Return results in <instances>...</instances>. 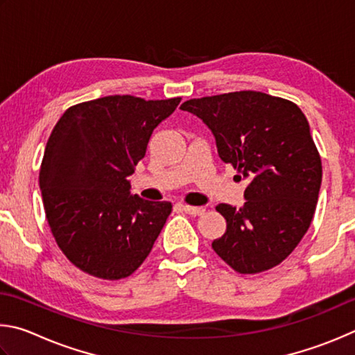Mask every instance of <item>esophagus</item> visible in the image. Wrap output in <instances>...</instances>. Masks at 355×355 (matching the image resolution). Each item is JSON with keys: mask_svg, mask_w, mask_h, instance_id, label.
Instances as JSON below:
<instances>
[{"mask_svg": "<svg viewBox=\"0 0 355 355\" xmlns=\"http://www.w3.org/2000/svg\"><path fill=\"white\" fill-rule=\"evenodd\" d=\"M185 212H187L189 215H193V216H198V215H202L204 212H206V209L204 207H195V206H182Z\"/></svg>", "mask_w": 355, "mask_h": 355, "instance_id": "obj_1", "label": "esophagus"}]
</instances>
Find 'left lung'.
Returning a JSON list of instances; mask_svg holds the SVG:
<instances>
[{
    "label": "left lung",
    "mask_w": 355,
    "mask_h": 355,
    "mask_svg": "<svg viewBox=\"0 0 355 355\" xmlns=\"http://www.w3.org/2000/svg\"><path fill=\"white\" fill-rule=\"evenodd\" d=\"M181 109L201 118L220 159L250 181L240 209L216 206L227 226L214 251L241 275L279 265L306 235L321 187L306 115L288 99L252 90L189 99Z\"/></svg>",
    "instance_id": "obj_1"
}]
</instances>
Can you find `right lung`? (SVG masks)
Returning <instances> with one entry per match:
<instances>
[{
    "label": "right lung",
    "instance_id": "obj_1",
    "mask_svg": "<svg viewBox=\"0 0 355 355\" xmlns=\"http://www.w3.org/2000/svg\"><path fill=\"white\" fill-rule=\"evenodd\" d=\"M179 103L104 96L73 105L54 126L39 184L55 243L79 270L116 281L151 252L171 202L132 195L126 178Z\"/></svg>",
    "mask_w": 355,
    "mask_h": 355
}]
</instances>
